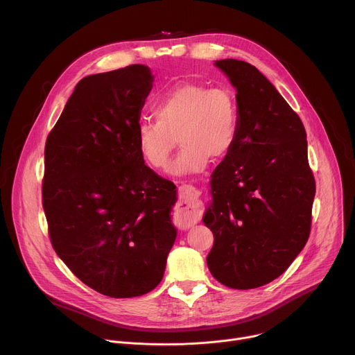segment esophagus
I'll return each instance as SVG.
<instances>
[{
	"label": "esophagus",
	"instance_id": "34e87169",
	"mask_svg": "<svg viewBox=\"0 0 355 355\" xmlns=\"http://www.w3.org/2000/svg\"><path fill=\"white\" fill-rule=\"evenodd\" d=\"M177 212L181 219L187 222L196 220L200 215L199 209V191L192 185L178 187V205Z\"/></svg>",
	"mask_w": 355,
	"mask_h": 355
}]
</instances>
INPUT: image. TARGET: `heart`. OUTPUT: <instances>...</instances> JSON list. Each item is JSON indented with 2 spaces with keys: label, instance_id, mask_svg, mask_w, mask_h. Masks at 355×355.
Returning a JSON list of instances; mask_svg holds the SVG:
<instances>
[{
  "label": "heart",
  "instance_id": "obj_1",
  "mask_svg": "<svg viewBox=\"0 0 355 355\" xmlns=\"http://www.w3.org/2000/svg\"><path fill=\"white\" fill-rule=\"evenodd\" d=\"M153 115L136 125L137 148L150 167L164 170L178 137L184 148L170 168L175 175L204 171L212 159L227 157L239 139L237 101L223 85L181 83L156 101Z\"/></svg>",
  "mask_w": 355,
  "mask_h": 355
}]
</instances>
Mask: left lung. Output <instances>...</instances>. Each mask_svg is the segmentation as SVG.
Wrapping results in <instances>:
<instances>
[{
  "label": "left lung",
  "instance_id": "1",
  "mask_svg": "<svg viewBox=\"0 0 355 355\" xmlns=\"http://www.w3.org/2000/svg\"><path fill=\"white\" fill-rule=\"evenodd\" d=\"M236 88L239 139L212 174L204 223L215 237L214 278L233 289L263 286L305 247L316 192L306 130L275 87L250 63L216 60Z\"/></svg>",
  "mask_w": 355,
  "mask_h": 355
}]
</instances>
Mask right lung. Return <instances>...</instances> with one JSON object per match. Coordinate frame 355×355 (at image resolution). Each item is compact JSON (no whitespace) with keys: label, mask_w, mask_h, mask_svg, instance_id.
I'll return each mask as SVG.
<instances>
[{"label":"right lung","mask_w":355,"mask_h":355,"mask_svg":"<svg viewBox=\"0 0 355 355\" xmlns=\"http://www.w3.org/2000/svg\"><path fill=\"white\" fill-rule=\"evenodd\" d=\"M153 76L143 64L84 77L44 146L42 204L49 237L94 291L133 297L163 279L175 241V185L136 144Z\"/></svg>","instance_id":"add662e5"}]
</instances>
